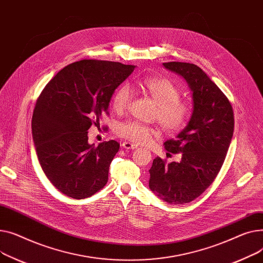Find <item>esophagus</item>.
Instances as JSON below:
<instances>
[{"instance_id": "esophagus-1", "label": "esophagus", "mask_w": 263, "mask_h": 263, "mask_svg": "<svg viewBox=\"0 0 263 263\" xmlns=\"http://www.w3.org/2000/svg\"><path fill=\"white\" fill-rule=\"evenodd\" d=\"M121 146H122L123 148H125V149H135V148H137V147H138L136 144L130 143V142H127V141L123 142V143L121 144Z\"/></svg>"}]
</instances>
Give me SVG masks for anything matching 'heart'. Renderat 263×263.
<instances>
[{
	"instance_id": "obj_1",
	"label": "heart",
	"mask_w": 263,
	"mask_h": 263,
	"mask_svg": "<svg viewBox=\"0 0 263 263\" xmlns=\"http://www.w3.org/2000/svg\"><path fill=\"white\" fill-rule=\"evenodd\" d=\"M143 92L157 105L156 117L160 125L167 133H175L186 127L191 119L193 107L180 99V90L175 84L163 77H148L140 83ZM132 99L129 86L122 85L114 93L111 107L115 112L122 114L127 109ZM116 134L134 143H145L159 130L134 120L119 122L115 128Z\"/></svg>"
}]
</instances>
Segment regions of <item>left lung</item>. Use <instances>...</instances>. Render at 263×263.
<instances>
[{"instance_id":"obj_1","label":"left lung","mask_w":263,"mask_h":263,"mask_svg":"<svg viewBox=\"0 0 263 263\" xmlns=\"http://www.w3.org/2000/svg\"><path fill=\"white\" fill-rule=\"evenodd\" d=\"M163 67L187 82L193 112L176 139L163 145L181 153L179 162L166 163L156 157L149 168V189L168 204L182 205L202 194L217 177L234 134V111L228 99L199 67L171 61Z\"/></svg>"}]
</instances>
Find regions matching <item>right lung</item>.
<instances>
[{
	"label": "right lung",
	"mask_w": 263,
	"mask_h": 263,
	"mask_svg": "<svg viewBox=\"0 0 263 263\" xmlns=\"http://www.w3.org/2000/svg\"><path fill=\"white\" fill-rule=\"evenodd\" d=\"M136 67L85 59L60 70L37 100L32 133L44 174L61 193L83 199L108 181L120 144L88 143V129L100 126L115 90Z\"/></svg>",
	"instance_id": "1"
}]
</instances>
